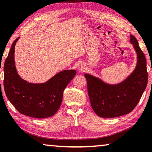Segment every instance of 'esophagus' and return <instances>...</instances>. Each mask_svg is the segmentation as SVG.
<instances>
[{"label": "esophagus", "mask_w": 152, "mask_h": 152, "mask_svg": "<svg viewBox=\"0 0 152 152\" xmlns=\"http://www.w3.org/2000/svg\"><path fill=\"white\" fill-rule=\"evenodd\" d=\"M78 70L80 71V72H84V71L86 70V67L84 64H80L78 66Z\"/></svg>", "instance_id": "obj_1"}]
</instances>
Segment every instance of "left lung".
<instances>
[{"mask_svg": "<svg viewBox=\"0 0 152 152\" xmlns=\"http://www.w3.org/2000/svg\"><path fill=\"white\" fill-rule=\"evenodd\" d=\"M130 43L137 54L134 70L118 84H109L102 80L85 74L91 107L100 117L113 118L129 113L137 105L148 84L145 55L138 41L130 35Z\"/></svg>", "mask_w": 152, "mask_h": 152, "instance_id": "obj_1", "label": "left lung"}]
</instances>
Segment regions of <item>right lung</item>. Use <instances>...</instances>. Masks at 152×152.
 Wrapping results in <instances>:
<instances>
[{"label": "right lung", "mask_w": 152, "mask_h": 152, "mask_svg": "<svg viewBox=\"0 0 152 152\" xmlns=\"http://www.w3.org/2000/svg\"><path fill=\"white\" fill-rule=\"evenodd\" d=\"M15 40L4 65V88L8 100L21 114L34 118L54 115L61 105L63 91L75 76V70L56 74L41 84L28 83L18 74L14 61Z\"/></svg>", "instance_id": "1"}]
</instances>
